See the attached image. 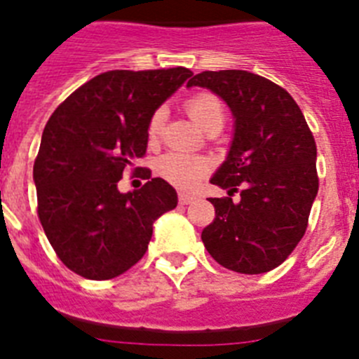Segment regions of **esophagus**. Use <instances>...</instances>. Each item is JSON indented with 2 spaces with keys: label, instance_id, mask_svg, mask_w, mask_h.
<instances>
[{
  "label": "esophagus",
  "instance_id": "34e87169",
  "mask_svg": "<svg viewBox=\"0 0 359 359\" xmlns=\"http://www.w3.org/2000/svg\"><path fill=\"white\" fill-rule=\"evenodd\" d=\"M177 201H180V205H190V203L194 201V198H192V196H187V194H180L177 196Z\"/></svg>",
  "mask_w": 359,
  "mask_h": 359
}]
</instances>
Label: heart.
Here are the masks:
<instances>
[{
	"label": "heart",
	"mask_w": 359,
	"mask_h": 359,
	"mask_svg": "<svg viewBox=\"0 0 359 359\" xmlns=\"http://www.w3.org/2000/svg\"><path fill=\"white\" fill-rule=\"evenodd\" d=\"M185 109L189 116L198 123L199 128L208 129L210 126L224 122V104L215 93L199 91L187 98ZM165 123V109L158 107L147 122V136L151 142H156L161 135ZM212 169L207 158L190 156L183 152H169L158 161V174L165 182L182 190H192L198 187L203 177Z\"/></svg>",
	"instance_id": "b5f03b06"
}]
</instances>
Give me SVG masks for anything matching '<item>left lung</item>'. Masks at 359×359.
<instances>
[{
	"label": "left lung",
	"mask_w": 359,
	"mask_h": 359,
	"mask_svg": "<svg viewBox=\"0 0 359 359\" xmlns=\"http://www.w3.org/2000/svg\"><path fill=\"white\" fill-rule=\"evenodd\" d=\"M187 86L217 93L236 116L228 158L212 177L230 198H210L215 217L201 233L205 248L231 271L266 273L307 230L318 192L313 133L293 97L255 73L201 72ZM233 191L241 192L239 203L231 201Z\"/></svg>",
	"instance_id": "left-lung-1"
}]
</instances>
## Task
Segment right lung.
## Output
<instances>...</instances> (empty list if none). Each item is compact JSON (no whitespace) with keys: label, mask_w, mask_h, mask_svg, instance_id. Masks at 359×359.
Listing matches in <instances>:
<instances>
[{"label":"right lung","mask_w":359,"mask_h":359,"mask_svg":"<svg viewBox=\"0 0 359 359\" xmlns=\"http://www.w3.org/2000/svg\"><path fill=\"white\" fill-rule=\"evenodd\" d=\"M192 75L189 68L111 69L59 104L34 161L37 215L52 248L73 273L109 280L145 255L152 223L177 205L176 190L135 167L147 151L151 115ZM129 168L148 183L122 195Z\"/></svg>","instance_id":"add662e5"}]
</instances>
